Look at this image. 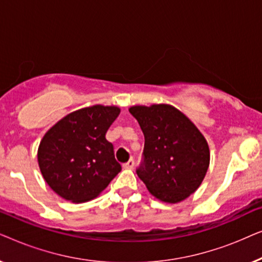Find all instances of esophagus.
Wrapping results in <instances>:
<instances>
[{
	"instance_id": "obj_1",
	"label": "esophagus",
	"mask_w": 262,
	"mask_h": 262,
	"mask_svg": "<svg viewBox=\"0 0 262 262\" xmlns=\"http://www.w3.org/2000/svg\"><path fill=\"white\" fill-rule=\"evenodd\" d=\"M134 166H135V161L134 160H128L126 163H124L123 164V167L125 168V169H132V168H134Z\"/></svg>"
}]
</instances>
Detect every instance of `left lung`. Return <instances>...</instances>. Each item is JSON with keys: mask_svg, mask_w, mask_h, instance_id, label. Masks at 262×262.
Masks as SVG:
<instances>
[{"mask_svg": "<svg viewBox=\"0 0 262 262\" xmlns=\"http://www.w3.org/2000/svg\"><path fill=\"white\" fill-rule=\"evenodd\" d=\"M144 134V161L137 175L150 194L177 204L194 193L205 178L210 149L199 128L167 103L128 108Z\"/></svg>", "mask_w": 262, "mask_h": 262, "instance_id": "8db88e82", "label": "left lung"}]
</instances>
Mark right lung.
Wrapping results in <instances>:
<instances>
[{
	"instance_id": "obj_1",
	"label": "right lung",
	"mask_w": 262,
	"mask_h": 262,
	"mask_svg": "<svg viewBox=\"0 0 262 262\" xmlns=\"http://www.w3.org/2000/svg\"><path fill=\"white\" fill-rule=\"evenodd\" d=\"M120 113L117 106L74 111L44 135L38 148L41 175L53 192L71 203L101 194L121 170L106 132Z\"/></svg>"
}]
</instances>
